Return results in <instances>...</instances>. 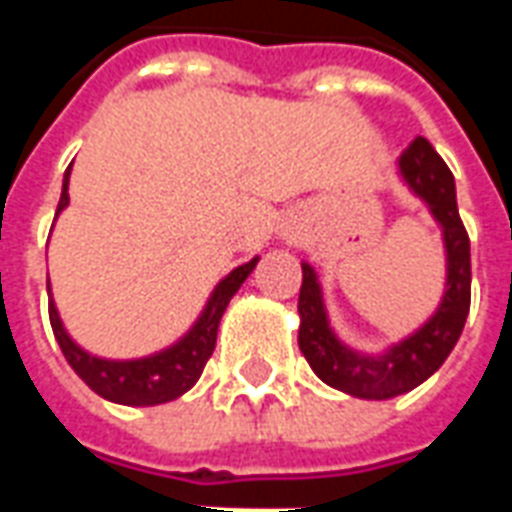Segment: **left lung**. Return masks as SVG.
Instances as JSON below:
<instances>
[{"label": "left lung", "instance_id": "8db88e82", "mask_svg": "<svg viewBox=\"0 0 512 512\" xmlns=\"http://www.w3.org/2000/svg\"><path fill=\"white\" fill-rule=\"evenodd\" d=\"M397 172L408 189L428 205L439 222L447 252V282L439 307L417 332L389 345L384 354H362L334 334L323 304L318 274L301 263L299 348L323 384L362 400H389L428 381L450 356L463 332L472 301L469 235L455 202V178L425 136H417L397 158Z\"/></svg>", "mask_w": 512, "mask_h": 512}]
</instances>
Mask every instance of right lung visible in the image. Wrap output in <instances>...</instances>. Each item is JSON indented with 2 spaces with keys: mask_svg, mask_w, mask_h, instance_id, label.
Returning a JSON list of instances; mask_svg holds the SVG:
<instances>
[{
  "mask_svg": "<svg viewBox=\"0 0 512 512\" xmlns=\"http://www.w3.org/2000/svg\"><path fill=\"white\" fill-rule=\"evenodd\" d=\"M68 180H71V167L65 169L57 216L71 202V197H68ZM257 260L260 257H252L244 266L233 268L213 288L211 299H208L205 310L200 312V318L194 321L189 332L183 334L178 343H172L164 351H158V354L142 356V359H101V356H93L90 351H84L82 345L73 343L71 334L65 332L57 304L51 299L49 285L51 329H54V337H57L65 359H68V365L73 367V373L82 378L95 395H101L104 400H112V403H120V406H158V403H169V400H175L183 392H189L191 386L197 384V378L202 376V367L211 359L213 348H216V332H219V321H222L224 310H227L230 299L238 293V288L244 285V279L255 271Z\"/></svg>",
  "mask_w": 512,
  "mask_h": 512,
  "instance_id": "obj_1",
  "label": "right lung"
}]
</instances>
